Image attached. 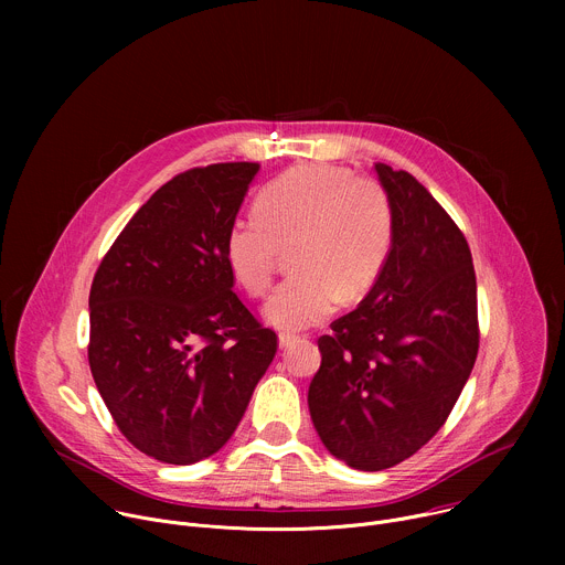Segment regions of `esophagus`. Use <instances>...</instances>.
Returning a JSON list of instances; mask_svg holds the SVG:
<instances>
[{"instance_id":"esophagus-1","label":"esophagus","mask_w":565,"mask_h":565,"mask_svg":"<svg viewBox=\"0 0 565 565\" xmlns=\"http://www.w3.org/2000/svg\"><path fill=\"white\" fill-rule=\"evenodd\" d=\"M295 340H297L295 335H290V333H281V335H279V349H288Z\"/></svg>"}]
</instances>
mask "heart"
<instances>
[{
    "instance_id": "heart-1",
    "label": "heart",
    "mask_w": 565,
    "mask_h": 565,
    "mask_svg": "<svg viewBox=\"0 0 565 565\" xmlns=\"http://www.w3.org/2000/svg\"><path fill=\"white\" fill-rule=\"evenodd\" d=\"M286 279L264 303L270 327L292 333L331 317L340 297L364 295L393 248V207L384 188L329 163L299 166L270 181L255 212L225 236V264L236 284L262 295L281 248H292Z\"/></svg>"
}]
</instances>
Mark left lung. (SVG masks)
<instances>
[{
  "label": "left lung",
  "mask_w": 565,
  "mask_h": 565,
  "mask_svg": "<svg viewBox=\"0 0 565 565\" xmlns=\"http://www.w3.org/2000/svg\"><path fill=\"white\" fill-rule=\"evenodd\" d=\"M393 207L388 262L319 338L308 409L324 447L362 471L414 456L445 425L478 353L476 275L462 232L409 172L375 166Z\"/></svg>",
  "instance_id": "8db88e82"
}]
</instances>
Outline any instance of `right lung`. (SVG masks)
Wrapping results in <instances>:
<instances>
[{
	"label": "right lung",
	"mask_w": 565,
	"mask_h": 565,
	"mask_svg": "<svg viewBox=\"0 0 565 565\" xmlns=\"http://www.w3.org/2000/svg\"><path fill=\"white\" fill-rule=\"evenodd\" d=\"M257 163L174 177L131 216L89 295V366L122 436L142 454L192 465L244 418L277 353L232 292L225 236Z\"/></svg>",
	"instance_id": "add662e5"
}]
</instances>
